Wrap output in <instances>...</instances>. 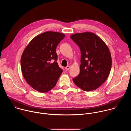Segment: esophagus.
I'll use <instances>...</instances> for the list:
<instances>
[{
	"label": "esophagus",
	"mask_w": 131,
	"mask_h": 131,
	"mask_svg": "<svg viewBox=\"0 0 131 131\" xmlns=\"http://www.w3.org/2000/svg\"><path fill=\"white\" fill-rule=\"evenodd\" d=\"M70 68V66H67V67H65V69H66V70H69Z\"/></svg>",
	"instance_id": "esophagus-1"
}]
</instances>
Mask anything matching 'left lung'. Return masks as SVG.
Wrapping results in <instances>:
<instances>
[{
	"instance_id": "obj_1",
	"label": "left lung",
	"mask_w": 131,
	"mask_h": 131,
	"mask_svg": "<svg viewBox=\"0 0 131 131\" xmlns=\"http://www.w3.org/2000/svg\"><path fill=\"white\" fill-rule=\"evenodd\" d=\"M70 38L81 51L80 73L72 80L84 91L95 90L105 82L111 70L109 48L100 37L93 32L72 34Z\"/></svg>"
}]
</instances>
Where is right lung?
Returning a JSON list of instances; mask_svg holds the SVG:
<instances>
[{"label":"right lung","mask_w":131,"mask_h":131,"mask_svg":"<svg viewBox=\"0 0 131 131\" xmlns=\"http://www.w3.org/2000/svg\"><path fill=\"white\" fill-rule=\"evenodd\" d=\"M65 34L56 31L42 33L30 41L21 58L23 76L35 90L45 93L53 89L63 72L58 63L56 48Z\"/></svg>","instance_id":"add662e5"}]
</instances>
